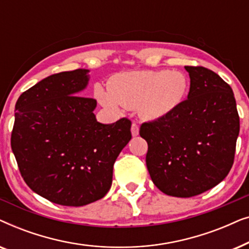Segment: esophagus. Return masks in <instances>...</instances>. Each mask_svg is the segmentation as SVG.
<instances>
[{
	"instance_id": "1",
	"label": "esophagus",
	"mask_w": 249,
	"mask_h": 249,
	"mask_svg": "<svg viewBox=\"0 0 249 249\" xmlns=\"http://www.w3.org/2000/svg\"><path fill=\"white\" fill-rule=\"evenodd\" d=\"M131 135L134 136V137H136V136L139 135V128L138 125L136 124H131Z\"/></svg>"
}]
</instances>
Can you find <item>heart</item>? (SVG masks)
Segmentation results:
<instances>
[{"label":"heart","instance_id":"1","mask_svg":"<svg viewBox=\"0 0 249 249\" xmlns=\"http://www.w3.org/2000/svg\"><path fill=\"white\" fill-rule=\"evenodd\" d=\"M188 87V79L180 71H130L115 76L108 90L98 86L95 95L112 112L138 108L145 120L156 121L169 117L182 104Z\"/></svg>","mask_w":249,"mask_h":249}]
</instances>
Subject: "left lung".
Listing matches in <instances>:
<instances>
[{
  "mask_svg": "<svg viewBox=\"0 0 249 249\" xmlns=\"http://www.w3.org/2000/svg\"><path fill=\"white\" fill-rule=\"evenodd\" d=\"M190 78L187 100L161 120L145 122L146 165L166 195L193 197L222 181L233 164L239 115L231 87L212 70L185 67Z\"/></svg>",
  "mask_w": 249,
  "mask_h": 249,
  "instance_id": "left-lung-1",
  "label": "left lung"
}]
</instances>
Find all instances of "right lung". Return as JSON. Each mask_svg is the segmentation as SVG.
I'll use <instances>...</instances> for the list:
<instances>
[{"instance_id":"obj_1","label":"right lung","mask_w":249,"mask_h":249,"mask_svg":"<svg viewBox=\"0 0 249 249\" xmlns=\"http://www.w3.org/2000/svg\"><path fill=\"white\" fill-rule=\"evenodd\" d=\"M89 70L46 77L20 95L11 148L34 193L64 206H83L107 195L115 160L131 139V122L96 120V101L79 96Z\"/></svg>"}]
</instances>
